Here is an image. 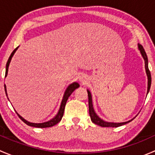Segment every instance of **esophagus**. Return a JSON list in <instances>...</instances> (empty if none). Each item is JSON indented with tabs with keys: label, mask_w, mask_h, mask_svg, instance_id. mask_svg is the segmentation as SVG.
Masks as SVG:
<instances>
[{
	"label": "esophagus",
	"mask_w": 155,
	"mask_h": 155,
	"mask_svg": "<svg viewBox=\"0 0 155 155\" xmlns=\"http://www.w3.org/2000/svg\"><path fill=\"white\" fill-rule=\"evenodd\" d=\"M79 80H80L81 82H84V81L85 80V76H84L83 75L80 76H79Z\"/></svg>",
	"instance_id": "esophagus-1"
}]
</instances>
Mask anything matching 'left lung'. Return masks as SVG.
Here are the masks:
<instances>
[{
    "instance_id": "obj_1",
    "label": "left lung",
    "mask_w": 155,
    "mask_h": 155,
    "mask_svg": "<svg viewBox=\"0 0 155 155\" xmlns=\"http://www.w3.org/2000/svg\"><path fill=\"white\" fill-rule=\"evenodd\" d=\"M138 48L139 50L140 51L142 56H143V59L145 61V72H146L147 76H148V90H147V94L148 93L150 90V87H151V73L149 71V69H148V57H147V54L145 53V49L143 48V46L141 45L138 44ZM87 96H88V107H89V115H90L91 120L92 121V122L94 123V124H97V125L101 127H118L121 125H124V124H127L130 121H133L134 118H135L134 117L133 119L130 120L128 121H125V122H121V123H114V122H107V121H104V120L101 119L99 116L96 114V112L94 110L93 107V104H92V97L91 94V92L89 90H87Z\"/></svg>"
}]
</instances>
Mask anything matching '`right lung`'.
Segmentation results:
<instances>
[{
	"mask_svg": "<svg viewBox=\"0 0 155 155\" xmlns=\"http://www.w3.org/2000/svg\"><path fill=\"white\" fill-rule=\"evenodd\" d=\"M18 46L17 48H15V49L12 51V52L11 53L10 58H9L8 61H7V65H6V73H5V77L7 76V73H8V68H9V65H10V63L11 61V59H12V56H13V54H15V51H16L17 49H18ZM79 87V83H77V82H73L72 84H70L69 86L67 87L66 91H65L64 92V97H63V99H62V101H61V106H60V109H59L57 115H55V116L53 118H51V120H49V121H46V122H43V123H31V122H29V121H26L25 118H23L21 116V115H18V113L16 112L17 115H18V117L20 118V119L21 120V121H23V122L25 123L26 124H28V126H31V127H40V128H44V127H52L54 125H55V124H57L58 123L60 122L61 120L62 117H63V115H64V108H65V106H66V103L67 101H68V97H69L71 95V94L73 93V91H75V89L78 88V87ZM4 89H5V92H6V94H7V87H6V85H4ZM8 98V97H7Z\"/></svg>",
	"mask_w": 155,
	"mask_h": 155,
	"instance_id": "1",
	"label": "right lung"
}]
</instances>
